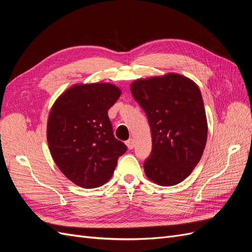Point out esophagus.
I'll use <instances>...</instances> for the list:
<instances>
[{
	"instance_id": "obj_1",
	"label": "esophagus",
	"mask_w": 252,
	"mask_h": 252,
	"mask_svg": "<svg viewBox=\"0 0 252 252\" xmlns=\"http://www.w3.org/2000/svg\"><path fill=\"white\" fill-rule=\"evenodd\" d=\"M126 145H127V147H128V149H133V147H134V141L132 140V139H129L128 141H126Z\"/></svg>"
}]
</instances>
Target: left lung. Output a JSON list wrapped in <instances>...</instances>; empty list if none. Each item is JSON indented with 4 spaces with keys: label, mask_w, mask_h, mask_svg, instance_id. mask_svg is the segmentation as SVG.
<instances>
[{
    "label": "left lung",
    "mask_w": 252,
    "mask_h": 252,
    "mask_svg": "<svg viewBox=\"0 0 252 252\" xmlns=\"http://www.w3.org/2000/svg\"><path fill=\"white\" fill-rule=\"evenodd\" d=\"M131 94L149 122L152 149L144 162L149 180L161 186L179 184L199 163L207 141L201 91L183 75L138 80Z\"/></svg>",
    "instance_id": "8db88e82"
}]
</instances>
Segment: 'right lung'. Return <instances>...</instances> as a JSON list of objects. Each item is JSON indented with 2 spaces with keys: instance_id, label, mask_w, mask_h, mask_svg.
<instances>
[{
  "instance_id": "add662e5",
  "label": "right lung",
  "mask_w": 252,
  "mask_h": 252,
  "mask_svg": "<svg viewBox=\"0 0 252 252\" xmlns=\"http://www.w3.org/2000/svg\"><path fill=\"white\" fill-rule=\"evenodd\" d=\"M121 90L111 84L75 85L52 106L47 141L65 177L83 188L107 182L127 146L114 138L108 110Z\"/></svg>"
}]
</instances>
